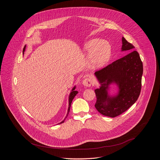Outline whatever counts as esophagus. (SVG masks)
Instances as JSON below:
<instances>
[{
	"mask_svg": "<svg viewBox=\"0 0 160 160\" xmlns=\"http://www.w3.org/2000/svg\"><path fill=\"white\" fill-rule=\"evenodd\" d=\"M82 84L86 87H91L92 84V80L91 78H86L82 81Z\"/></svg>",
	"mask_w": 160,
	"mask_h": 160,
	"instance_id": "esophagus-1",
	"label": "esophagus"
}]
</instances>
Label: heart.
Instances as JSON below:
<instances>
[{
    "instance_id": "obj_1",
    "label": "heart",
    "mask_w": 160,
    "mask_h": 160,
    "mask_svg": "<svg viewBox=\"0 0 160 160\" xmlns=\"http://www.w3.org/2000/svg\"><path fill=\"white\" fill-rule=\"evenodd\" d=\"M84 50L90 52L88 64L92 69L102 67L108 60L110 55V47L108 43L100 39H92L84 46Z\"/></svg>"
}]
</instances>
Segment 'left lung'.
Returning <instances> with one entry per match:
<instances>
[{
    "label": "left lung",
    "instance_id": "1",
    "mask_svg": "<svg viewBox=\"0 0 160 160\" xmlns=\"http://www.w3.org/2000/svg\"><path fill=\"white\" fill-rule=\"evenodd\" d=\"M122 51H132L106 67L97 71L95 75L101 84L95 90L97 101L95 107L102 114L114 118L128 110L136 101L140 93L143 64L135 47L122 38ZM115 83L119 88L116 96L110 97L107 89Z\"/></svg>",
    "mask_w": 160,
    "mask_h": 160
}]
</instances>
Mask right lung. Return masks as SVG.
<instances>
[{"instance_id":"right-lung-1","label":"right lung","mask_w":160,"mask_h":160,"mask_svg":"<svg viewBox=\"0 0 160 160\" xmlns=\"http://www.w3.org/2000/svg\"><path fill=\"white\" fill-rule=\"evenodd\" d=\"M25 48H26V46H24V48H23V53H24V50H25ZM75 88H76V87L74 86V88H73V89H72V92L70 93V95H69V107L68 109V113H67V116H68L69 112V110H70V107H71V102H72V101L73 98H74V97H75V96L76 95V94L78 93V92L76 91H74V90H75ZM67 117H66V118H67ZM65 119H64L62 122H61L60 124L64 122Z\"/></svg>"}]
</instances>
